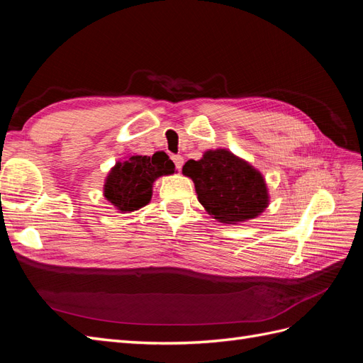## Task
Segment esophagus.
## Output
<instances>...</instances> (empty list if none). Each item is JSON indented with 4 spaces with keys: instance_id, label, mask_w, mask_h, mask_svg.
<instances>
[{
    "instance_id": "obj_1",
    "label": "esophagus",
    "mask_w": 363,
    "mask_h": 363,
    "mask_svg": "<svg viewBox=\"0 0 363 363\" xmlns=\"http://www.w3.org/2000/svg\"><path fill=\"white\" fill-rule=\"evenodd\" d=\"M172 160H174V163H175V168L182 169L183 163H184V159H183L180 155H175V156H172Z\"/></svg>"
}]
</instances>
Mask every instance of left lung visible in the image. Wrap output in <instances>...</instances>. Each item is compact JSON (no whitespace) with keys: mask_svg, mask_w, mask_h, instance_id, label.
I'll return each instance as SVG.
<instances>
[{"mask_svg":"<svg viewBox=\"0 0 363 363\" xmlns=\"http://www.w3.org/2000/svg\"><path fill=\"white\" fill-rule=\"evenodd\" d=\"M199 201L215 219L235 224L255 218L268 206V191L259 171L225 150L207 151L201 160H188Z\"/></svg>","mask_w":363,"mask_h":363,"instance_id":"obj_1","label":"left lung"}]
</instances>
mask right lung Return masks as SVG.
Segmentation results:
<instances>
[{
  "label": "right lung",
  "mask_w": 363,
  "mask_h": 363,
  "mask_svg": "<svg viewBox=\"0 0 363 363\" xmlns=\"http://www.w3.org/2000/svg\"><path fill=\"white\" fill-rule=\"evenodd\" d=\"M172 160L164 152L148 156H131L108 174L104 184L106 199L116 206L121 212H133L148 204L151 188L160 175L174 172Z\"/></svg>",
  "instance_id": "add662e5"
}]
</instances>
